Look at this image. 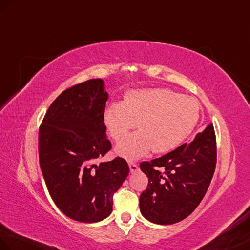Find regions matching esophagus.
I'll list each match as a JSON object with an SVG mask.
<instances>
[{"instance_id": "1", "label": "esophagus", "mask_w": 250, "mask_h": 250, "mask_svg": "<svg viewBox=\"0 0 250 250\" xmlns=\"http://www.w3.org/2000/svg\"><path fill=\"white\" fill-rule=\"evenodd\" d=\"M129 167H130V171H131V172H135V171L138 170L137 164L133 163V162H130V163H129Z\"/></svg>"}]
</instances>
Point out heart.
<instances>
[{
	"label": "heart",
	"instance_id": "1",
	"mask_svg": "<svg viewBox=\"0 0 250 250\" xmlns=\"http://www.w3.org/2000/svg\"><path fill=\"white\" fill-rule=\"evenodd\" d=\"M199 116V103L194 98L164 88L138 89L126 92L124 102L109 103L103 123L114 141L125 136L137 124L139 131L116 146L118 155L135 160L150 150L165 153L177 148L193 132Z\"/></svg>",
	"mask_w": 250,
	"mask_h": 250
}]
</instances>
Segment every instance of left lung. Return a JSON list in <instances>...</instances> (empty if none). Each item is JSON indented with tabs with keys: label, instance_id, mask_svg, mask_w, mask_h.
<instances>
[{
	"label": "left lung",
	"instance_id": "8db88e82",
	"mask_svg": "<svg viewBox=\"0 0 250 250\" xmlns=\"http://www.w3.org/2000/svg\"><path fill=\"white\" fill-rule=\"evenodd\" d=\"M216 136L212 124L189 144L150 162H142L148 187L139 197L144 217L159 225L187 218L198 207L216 166Z\"/></svg>",
	"mask_w": 250,
	"mask_h": 250
}]
</instances>
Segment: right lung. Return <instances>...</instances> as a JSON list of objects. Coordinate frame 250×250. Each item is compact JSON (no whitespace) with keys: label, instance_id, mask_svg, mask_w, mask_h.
I'll use <instances>...</instances> for the list:
<instances>
[{"label":"right lung","instance_id":"1","mask_svg":"<svg viewBox=\"0 0 250 250\" xmlns=\"http://www.w3.org/2000/svg\"><path fill=\"white\" fill-rule=\"evenodd\" d=\"M107 92L101 79L63 90L39 126V163L57 208L69 218L96 223L113 211V196L129 175L123 158L95 161L112 149L103 123Z\"/></svg>","mask_w":250,"mask_h":250}]
</instances>
